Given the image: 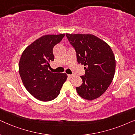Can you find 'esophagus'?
<instances>
[{
    "label": "esophagus",
    "instance_id": "1",
    "mask_svg": "<svg viewBox=\"0 0 135 135\" xmlns=\"http://www.w3.org/2000/svg\"><path fill=\"white\" fill-rule=\"evenodd\" d=\"M68 75V77H71H71H74V74H69V75Z\"/></svg>",
    "mask_w": 135,
    "mask_h": 135
}]
</instances>
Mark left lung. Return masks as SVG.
<instances>
[{
	"instance_id": "obj_1",
	"label": "left lung",
	"mask_w": 135,
	"mask_h": 135,
	"mask_svg": "<svg viewBox=\"0 0 135 135\" xmlns=\"http://www.w3.org/2000/svg\"><path fill=\"white\" fill-rule=\"evenodd\" d=\"M68 40L76 52L79 64H84L82 84L76 87L80 97L93 100L103 95L113 80L115 60L111 48L91 34H66Z\"/></svg>"
}]
</instances>
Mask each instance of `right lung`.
<instances>
[{
  "label": "right lung",
  "instance_id": "1",
  "mask_svg": "<svg viewBox=\"0 0 135 135\" xmlns=\"http://www.w3.org/2000/svg\"><path fill=\"white\" fill-rule=\"evenodd\" d=\"M65 34L45 35L29 45L22 53L19 73L24 85L31 95L42 101L56 98L67 79L65 73H53L49 70L54 61L53 47Z\"/></svg>",
  "mask_w": 135,
  "mask_h": 135
}]
</instances>
